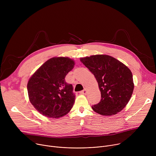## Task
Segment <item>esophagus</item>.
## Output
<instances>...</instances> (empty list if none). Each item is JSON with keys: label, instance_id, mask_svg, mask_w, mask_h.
<instances>
[{"label": "esophagus", "instance_id": "1", "mask_svg": "<svg viewBox=\"0 0 156 156\" xmlns=\"http://www.w3.org/2000/svg\"><path fill=\"white\" fill-rule=\"evenodd\" d=\"M87 93V90H86V89H84V90L81 91H80V94H86Z\"/></svg>", "mask_w": 156, "mask_h": 156}]
</instances>
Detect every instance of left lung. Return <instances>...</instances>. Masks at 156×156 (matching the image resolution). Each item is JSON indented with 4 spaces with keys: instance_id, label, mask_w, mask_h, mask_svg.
Returning a JSON list of instances; mask_svg holds the SVG:
<instances>
[{
    "instance_id": "left-lung-1",
    "label": "left lung",
    "mask_w": 156,
    "mask_h": 156,
    "mask_svg": "<svg viewBox=\"0 0 156 156\" xmlns=\"http://www.w3.org/2000/svg\"><path fill=\"white\" fill-rule=\"evenodd\" d=\"M95 76L101 94L100 102L92 106L102 115L120 112L129 102L134 89L131 70L117 59L107 55L80 58Z\"/></svg>"
}]
</instances>
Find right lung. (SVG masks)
Wrapping results in <instances>:
<instances>
[{
	"label": "right lung",
	"mask_w": 156,
	"mask_h": 156,
	"mask_svg": "<svg viewBox=\"0 0 156 156\" xmlns=\"http://www.w3.org/2000/svg\"><path fill=\"white\" fill-rule=\"evenodd\" d=\"M74 65V60L69 57H53L30 78L27 90L30 102L44 116L60 118L73 107L75 100L73 86L65 78Z\"/></svg>",
	"instance_id": "1"
}]
</instances>
